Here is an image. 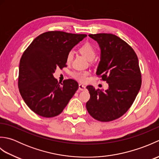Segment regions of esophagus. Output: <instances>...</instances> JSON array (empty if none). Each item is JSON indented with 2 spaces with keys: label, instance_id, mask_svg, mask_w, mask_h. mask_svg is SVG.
Segmentation results:
<instances>
[{
  "label": "esophagus",
  "instance_id": "34e87169",
  "mask_svg": "<svg viewBox=\"0 0 159 159\" xmlns=\"http://www.w3.org/2000/svg\"><path fill=\"white\" fill-rule=\"evenodd\" d=\"M79 90H80V91H84L86 89V86L84 85H82V84H79Z\"/></svg>",
  "mask_w": 159,
  "mask_h": 159
}]
</instances>
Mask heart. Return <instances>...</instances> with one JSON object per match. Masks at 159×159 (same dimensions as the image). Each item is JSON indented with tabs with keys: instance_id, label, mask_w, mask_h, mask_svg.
<instances>
[{
	"instance_id": "obj_1",
	"label": "heart",
	"mask_w": 159,
	"mask_h": 159,
	"mask_svg": "<svg viewBox=\"0 0 159 159\" xmlns=\"http://www.w3.org/2000/svg\"><path fill=\"white\" fill-rule=\"evenodd\" d=\"M79 52L83 56L89 61H92L96 55V49L94 46L90 43H85L83 44L79 48ZM74 57L73 51L68 52L66 57V62L70 63L72 61ZM73 76L76 79L79 80L80 82H85L87 80V76L89 75V72L87 71L84 72H76L72 74Z\"/></svg>"
}]
</instances>
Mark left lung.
I'll list each match as a JSON object with an SVG mask.
<instances>
[{
    "instance_id": "8db88e82",
    "label": "left lung",
    "mask_w": 159,
    "mask_h": 159,
    "mask_svg": "<svg viewBox=\"0 0 159 159\" xmlns=\"http://www.w3.org/2000/svg\"><path fill=\"white\" fill-rule=\"evenodd\" d=\"M99 44L100 61L96 74L109 84L108 89L87 86L90 99L88 113L100 121L122 116L135 100L141 85V74L135 52L124 40L110 33L89 35Z\"/></svg>"
}]
</instances>
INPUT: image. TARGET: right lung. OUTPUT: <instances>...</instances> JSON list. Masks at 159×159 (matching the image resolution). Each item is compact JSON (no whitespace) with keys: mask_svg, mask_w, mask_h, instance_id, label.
<instances>
[{"mask_svg":"<svg viewBox=\"0 0 159 159\" xmlns=\"http://www.w3.org/2000/svg\"><path fill=\"white\" fill-rule=\"evenodd\" d=\"M85 34L48 31L37 37L20 61L18 88L24 101L36 114L52 117L62 112L79 84L73 79L60 85L53 76L57 67L66 66L67 53Z\"/></svg>","mask_w":159,"mask_h":159,"instance_id":"right-lung-1","label":"right lung"}]
</instances>
